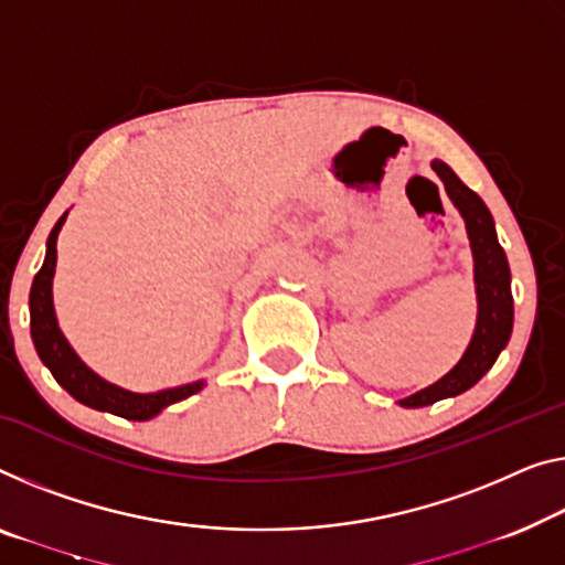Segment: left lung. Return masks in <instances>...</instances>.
Here are the masks:
<instances>
[{
  "label": "left lung",
  "instance_id": "8db88e82",
  "mask_svg": "<svg viewBox=\"0 0 565 565\" xmlns=\"http://www.w3.org/2000/svg\"><path fill=\"white\" fill-rule=\"evenodd\" d=\"M431 170L439 174L444 190L459 215L465 217L467 238L475 258V291H477V324L467 344L465 355L439 381L406 395L398 403L403 408H424L436 401L454 398L482 381V375L494 365L500 352L508 348L512 334V291H510V264L498 241L492 213L482 198L469 190L454 170L441 159H434Z\"/></svg>",
  "mask_w": 565,
  "mask_h": 565
}]
</instances>
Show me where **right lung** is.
Masks as SVG:
<instances>
[{
    "label": "right lung",
    "instance_id": "right-lung-1",
    "mask_svg": "<svg viewBox=\"0 0 565 565\" xmlns=\"http://www.w3.org/2000/svg\"><path fill=\"white\" fill-rule=\"evenodd\" d=\"M67 217V210L55 223V228L47 235V248L42 268L35 274L30 289V332L35 350L57 383L73 395L83 406L106 411V414L129 418V420H149L157 414H162L167 406L180 403L198 391L205 388V381L184 383L177 388H164L157 393H134L126 391L121 385L108 383L106 377L94 373L78 352L71 348L65 334L57 324L55 305H53V279H55V264H57V233H61L63 223Z\"/></svg>",
    "mask_w": 565,
    "mask_h": 565
}]
</instances>
